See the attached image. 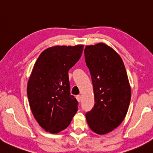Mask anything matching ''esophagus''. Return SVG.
Listing matches in <instances>:
<instances>
[{
  "label": "esophagus",
  "mask_w": 153,
  "mask_h": 153,
  "mask_svg": "<svg viewBox=\"0 0 153 153\" xmlns=\"http://www.w3.org/2000/svg\"><path fill=\"white\" fill-rule=\"evenodd\" d=\"M76 99H77V101H78V102H80L81 100H82V97H81V95H77Z\"/></svg>",
  "instance_id": "esophagus-1"
}]
</instances>
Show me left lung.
Segmentation results:
<instances>
[{
  "instance_id": "1",
  "label": "left lung",
  "mask_w": 153,
  "mask_h": 153,
  "mask_svg": "<svg viewBox=\"0 0 153 153\" xmlns=\"http://www.w3.org/2000/svg\"><path fill=\"white\" fill-rule=\"evenodd\" d=\"M84 54L95 102L86 113V120L94 132L105 134L124 120L131 101V87L123 62L111 48L103 43L86 46Z\"/></svg>"
}]
</instances>
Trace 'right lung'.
I'll use <instances>...</instances> for the list:
<instances>
[{
	"label": "right lung",
	"mask_w": 153,
	"mask_h": 153,
	"mask_svg": "<svg viewBox=\"0 0 153 153\" xmlns=\"http://www.w3.org/2000/svg\"><path fill=\"white\" fill-rule=\"evenodd\" d=\"M83 48V45L48 48L33 68L27 85L30 107L38 124L50 133L66 128L77 111L68 71L81 58Z\"/></svg>",
	"instance_id": "add662e5"
}]
</instances>
